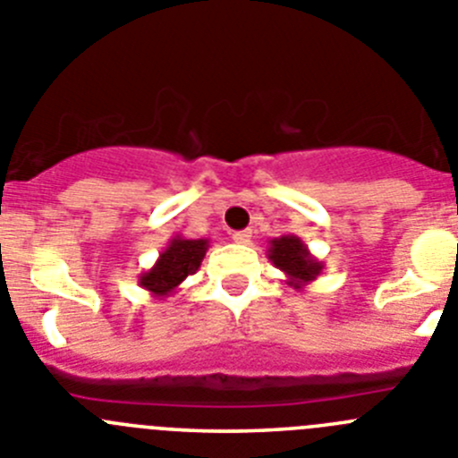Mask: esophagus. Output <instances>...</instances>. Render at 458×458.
Returning a JSON list of instances; mask_svg holds the SVG:
<instances>
[{
	"instance_id": "34e87169",
	"label": "esophagus",
	"mask_w": 458,
	"mask_h": 458,
	"mask_svg": "<svg viewBox=\"0 0 458 458\" xmlns=\"http://www.w3.org/2000/svg\"><path fill=\"white\" fill-rule=\"evenodd\" d=\"M250 230H239V233H233V242L234 243H249L250 242Z\"/></svg>"
}]
</instances>
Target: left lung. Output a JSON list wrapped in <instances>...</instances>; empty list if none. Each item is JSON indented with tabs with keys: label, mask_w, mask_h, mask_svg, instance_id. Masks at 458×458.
<instances>
[{
	"label": "left lung",
	"mask_w": 458,
	"mask_h": 458,
	"mask_svg": "<svg viewBox=\"0 0 458 458\" xmlns=\"http://www.w3.org/2000/svg\"><path fill=\"white\" fill-rule=\"evenodd\" d=\"M267 258L271 259L273 267L280 268L284 276H287V284L293 289H305L307 284L316 280V277L323 273L326 264L316 259L310 253L307 243L302 242L296 234H282L268 242Z\"/></svg>",
	"instance_id": "8db88e82"
}]
</instances>
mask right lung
<instances>
[{
    "label": "right lung",
    "instance_id": "right-lung-1",
    "mask_svg": "<svg viewBox=\"0 0 458 458\" xmlns=\"http://www.w3.org/2000/svg\"><path fill=\"white\" fill-rule=\"evenodd\" d=\"M208 249L209 239H185L176 234L169 239L156 264L140 276V287L147 289L157 301L174 296L182 280L199 271Z\"/></svg>",
    "mask_w": 458,
    "mask_h": 458
}]
</instances>
